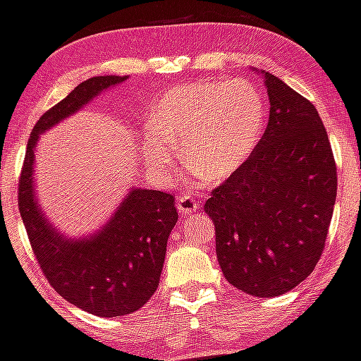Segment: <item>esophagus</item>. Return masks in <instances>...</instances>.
<instances>
[{"instance_id": "34e87169", "label": "esophagus", "mask_w": 361, "mask_h": 361, "mask_svg": "<svg viewBox=\"0 0 361 361\" xmlns=\"http://www.w3.org/2000/svg\"><path fill=\"white\" fill-rule=\"evenodd\" d=\"M177 209L183 213V215H190V213L193 212H199L200 204L191 195H186V193H184V195L177 197Z\"/></svg>"}]
</instances>
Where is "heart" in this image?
Masks as SVG:
<instances>
[{"mask_svg": "<svg viewBox=\"0 0 361 361\" xmlns=\"http://www.w3.org/2000/svg\"><path fill=\"white\" fill-rule=\"evenodd\" d=\"M145 153L152 170L171 175L178 145L186 142V161L209 180H226L250 161L262 139L267 104L247 81H197L177 85L152 108Z\"/></svg>", "mask_w": 361, "mask_h": 361, "instance_id": "1", "label": "heart"}]
</instances>
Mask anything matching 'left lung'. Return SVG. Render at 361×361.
<instances>
[{
    "mask_svg": "<svg viewBox=\"0 0 361 361\" xmlns=\"http://www.w3.org/2000/svg\"><path fill=\"white\" fill-rule=\"evenodd\" d=\"M269 123L250 161L212 191L204 212L215 224L226 280L271 298L312 273L336 200V162L317 108L264 72Z\"/></svg>",
    "mask_w": 361,
    "mask_h": 361,
    "instance_id": "left-lung-1",
    "label": "left lung"
}]
</instances>
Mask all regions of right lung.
<instances>
[{"instance_id": "1", "label": "right lung", "mask_w": 361, "mask_h": 361, "mask_svg": "<svg viewBox=\"0 0 361 361\" xmlns=\"http://www.w3.org/2000/svg\"><path fill=\"white\" fill-rule=\"evenodd\" d=\"M124 79V75L88 79L44 111L28 139L18 188L19 213L50 286L70 304L103 318L130 314L157 291L166 244L178 219L173 195L133 188L101 231L81 240L66 238L44 219L37 204L34 149L41 133Z\"/></svg>"}]
</instances>
